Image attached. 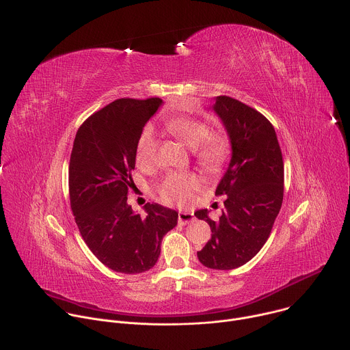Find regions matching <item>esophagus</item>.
<instances>
[{"instance_id": "1", "label": "esophagus", "mask_w": 350, "mask_h": 350, "mask_svg": "<svg viewBox=\"0 0 350 350\" xmlns=\"http://www.w3.org/2000/svg\"><path fill=\"white\" fill-rule=\"evenodd\" d=\"M191 221H193V214L192 213H189V211H183V210H180L178 211V222H181V224H187V222H191Z\"/></svg>"}]
</instances>
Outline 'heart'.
<instances>
[{"label": "heart", "instance_id": "b5f03b06", "mask_svg": "<svg viewBox=\"0 0 350 350\" xmlns=\"http://www.w3.org/2000/svg\"><path fill=\"white\" fill-rule=\"evenodd\" d=\"M166 129L189 148H193L196 163L210 174L219 173L229 158V142L222 133L211 132L207 122L187 115H176L165 122ZM158 136L146 126L136 142V161L148 166L155 161ZM202 177L195 172H172L158 185V193L165 203L183 204L199 189Z\"/></svg>", "mask_w": 350, "mask_h": 350}]
</instances>
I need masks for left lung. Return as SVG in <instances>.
<instances>
[{
    "mask_svg": "<svg viewBox=\"0 0 350 350\" xmlns=\"http://www.w3.org/2000/svg\"><path fill=\"white\" fill-rule=\"evenodd\" d=\"M213 108L229 135L232 158L215 189L225 195L219 219H210L206 208L195 213L211 229L198 258L228 271L249 262L268 241L283 203L284 166L275 128L261 112L229 96H218Z\"/></svg>",
    "mask_w": 350,
    "mask_h": 350,
    "instance_id": "left-lung-1",
    "label": "left lung"
}]
</instances>
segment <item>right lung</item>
<instances>
[{"instance_id": "obj_1", "label": "right lung", "mask_w": 350, "mask_h": 350, "mask_svg": "<svg viewBox=\"0 0 350 350\" xmlns=\"http://www.w3.org/2000/svg\"><path fill=\"white\" fill-rule=\"evenodd\" d=\"M161 104L159 97L118 98L92 113L75 135L68 166L74 219L90 252L115 272L151 269L162 238L177 225L172 208L147 203L142 218L128 204L136 142Z\"/></svg>"}]
</instances>
